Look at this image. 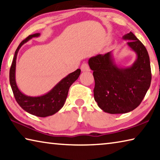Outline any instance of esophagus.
Instances as JSON below:
<instances>
[{
	"label": "esophagus",
	"instance_id": "obj_1",
	"mask_svg": "<svg viewBox=\"0 0 160 160\" xmlns=\"http://www.w3.org/2000/svg\"><path fill=\"white\" fill-rule=\"evenodd\" d=\"M81 69H82V72H89L90 68L88 64L83 63V64H82V66H81Z\"/></svg>",
	"mask_w": 160,
	"mask_h": 160
}]
</instances>
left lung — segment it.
Here are the masks:
<instances>
[{
	"mask_svg": "<svg viewBox=\"0 0 160 160\" xmlns=\"http://www.w3.org/2000/svg\"><path fill=\"white\" fill-rule=\"evenodd\" d=\"M128 46L136 54L130 67L118 66L112 52L88 59L95 80L94 99L99 108L111 114L126 113L135 109L150 86V57L143 44L132 32L122 36Z\"/></svg>",
	"mask_w": 160,
	"mask_h": 160,
	"instance_id": "8db88e82",
	"label": "left lung"
}]
</instances>
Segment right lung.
<instances>
[{
  "label": "right lung",
  "mask_w": 160,
  "mask_h": 160,
  "mask_svg": "<svg viewBox=\"0 0 160 160\" xmlns=\"http://www.w3.org/2000/svg\"><path fill=\"white\" fill-rule=\"evenodd\" d=\"M40 33L29 35L18 47L10 69V83L17 103L24 111L38 117L52 116L61 109L65 103L69 87L81 74V69L68 74L54 86L48 93L40 96H30L22 93L18 88L15 80V69L18 51L23 44L33 38H38Z\"/></svg>",
  "instance_id": "1"
}]
</instances>
